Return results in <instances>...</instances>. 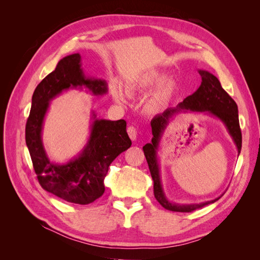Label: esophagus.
I'll return each instance as SVG.
<instances>
[{
    "mask_svg": "<svg viewBox=\"0 0 260 260\" xmlns=\"http://www.w3.org/2000/svg\"><path fill=\"white\" fill-rule=\"evenodd\" d=\"M127 132L128 135L130 137V139L132 141H136L137 140V137H138V131H137V128L133 127V125H130V127L127 129Z\"/></svg>",
    "mask_w": 260,
    "mask_h": 260,
    "instance_id": "obj_1",
    "label": "esophagus"
}]
</instances>
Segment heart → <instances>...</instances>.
<instances>
[{
    "mask_svg": "<svg viewBox=\"0 0 260 260\" xmlns=\"http://www.w3.org/2000/svg\"><path fill=\"white\" fill-rule=\"evenodd\" d=\"M167 75L158 70H152L143 74L137 75L130 78L127 81V89L129 92H143L154 88L158 85V88L155 90L152 96L148 99L146 103V109L148 112H158L165 105L168 103L170 96L175 91L176 83L172 80H165ZM115 99L118 102H123V95L120 91H116Z\"/></svg>",
    "mask_w": 260,
    "mask_h": 260,
    "instance_id": "b5f03b06",
    "label": "heart"
}]
</instances>
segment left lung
<instances>
[{
    "label": "left lung",
    "mask_w": 260,
    "mask_h": 260,
    "mask_svg": "<svg viewBox=\"0 0 260 260\" xmlns=\"http://www.w3.org/2000/svg\"><path fill=\"white\" fill-rule=\"evenodd\" d=\"M199 73L202 77V83L200 88L196 90L192 95L187 96L178 104L175 108H168L162 114L156 115L152 121V142L147 143L143 146L144 155L148 164L149 171L154 181V195L160 205L171 211H179V212H191L195 209L202 208L208 204L215 203L218 199L212 201L204 202L200 204H174L167 200L165 195L161 182H160V175H159V165L157 161V149H158L159 141L162 136V133L166 129L169 123L170 118L181 112H207L210 115H214L221 120L226 127V130L229 131L230 136L232 137L235 145L238 148V153L240 154L242 148V132L240 129L239 122V112L238 105L234 100L223 89L220 81L217 79L212 74L206 72V70H199Z\"/></svg>",
    "instance_id": "1"
}]
</instances>
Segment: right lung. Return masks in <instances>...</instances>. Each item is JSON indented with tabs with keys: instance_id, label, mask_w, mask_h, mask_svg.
Returning a JSON list of instances; mask_svg holds the SVG:
<instances>
[{
	"instance_id": "1",
	"label": "right lung",
	"mask_w": 260,
	"mask_h": 260,
	"mask_svg": "<svg viewBox=\"0 0 260 260\" xmlns=\"http://www.w3.org/2000/svg\"><path fill=\"white\" fill-rule=\"evenodd\" d=\"M80 60V54L68 55L38 84L26 123V144L39 183L45 191L66 202L88 205L103 195L109 165L132 143L125 130L127 122L123 119H98L93 114L91 135L79 156L62 165L49 159L41 132L50 101L62 91L82 86L88 88L94 95L107 92L105 80L84 76Z\"/></svg>"
}]
</instances>
